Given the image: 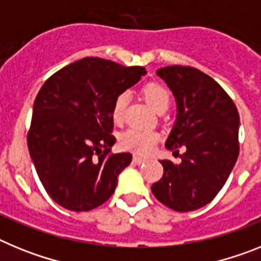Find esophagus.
<instances>
[{"label": "esophagus", "instance_id": "34e87169", "mask_svg": "<svg viewBox=\"0 0 261 261\" xmlns=\"http://www.w3.org/2000/svg\"><path fill=\"white\" fill-rule=\"evenodd\" d=\"M145 161H146V159H145V158H142V156L133 155V162H135V163H137V165H140V163L145 162Z\"/></svg>", "mask_w": 261, "mask_h": 261}]
</instances>
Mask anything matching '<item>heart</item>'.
Masks as SVG:
<instances>
[{
  "label": "heart",
  "instance_id": "heart-1",
  "mask_svg": "<svg viewBox=\"0 0 261 261\" xmlns=\"http://www.w3.org/2000/svg\"><path fill=\"white\" fill-rule=\"evenodd\" d=\"M142 95L146 99L147 103L159 114H163L168 110L171 105V95L163 85L151 82L147 84L142 89ZM126 102H128V94L121 93L115 98L111 116L116 124H120L124 119ZM159 135L154 130H145V129L129 128L123 135L120 136V146L128 151H133L137 154H146L151 150L158 141Z\"/></svg>",
  "mask_w": 261,
  "mask_h": 261
}]
</instances>
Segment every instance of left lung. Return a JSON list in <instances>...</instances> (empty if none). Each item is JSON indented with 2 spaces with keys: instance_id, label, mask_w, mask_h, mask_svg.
<instances>
[{
  "instance_id": "1",
  "label": "left lung",
  "mask_w": 261,
  "mask_h": 261,
  "mask_svg": "<svg viewBox=\"0 0 261 261\" xmlns=\"http://www.w3.org/2000/svg\"><path fill=\"white\" fill-rule=\"evenodd\" d=\"M156 75L176 99V123L166 147L181 162L161 161L163 176L151 186V192L174 211H196L216 197L237 162L238 110L229 94L199 69L165 66Z\"/></svg>"
}]
</instances>
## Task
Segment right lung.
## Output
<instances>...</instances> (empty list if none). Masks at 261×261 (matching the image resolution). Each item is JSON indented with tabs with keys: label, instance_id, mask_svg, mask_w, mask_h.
<instances>
[{
	"label": "right lung",
	"instance_id": "right-lung-1",
	"mask_svg": "<svg viewBox=\"0 0 261 261\" xmlns=\"http://www.w3.org/2000/svg\"><path fill=\"white\" fill-rule=\"evenodd\" d=\"M144 66L86 57L50 75L34 103L27 133L30 155L55 202L87 212L107 201L132 154H114L111 110L119 94L137 84Z\"/></svg>",
	"mask_w": 261,
	"mask_h": 261
}]
</instances>
